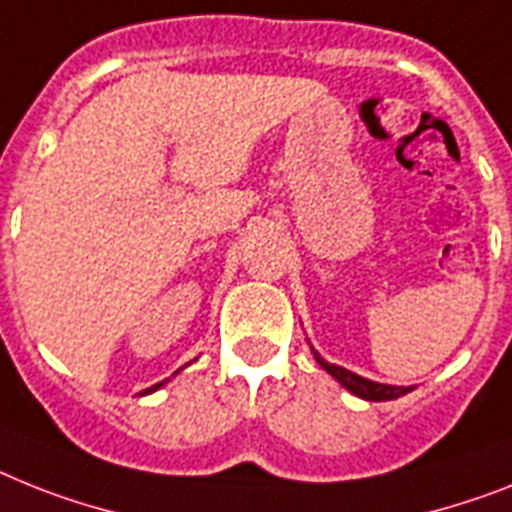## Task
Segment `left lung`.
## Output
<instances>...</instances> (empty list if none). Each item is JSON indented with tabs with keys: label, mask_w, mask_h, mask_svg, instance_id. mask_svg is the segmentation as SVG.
Returning a JSON list of instances; mask_svg holds the SVG:
<instances>
[{
	"label": "left lung",
	"mask_w": 512,
	"mask_h": 512,
	"mask_svg": "<svg viewBox=\"0 0 512 512\" xmlns=\"http://www.w3.org/2000/svg\"><path fill=\"white\" fill-rule=\"evenodd\" d=\"M316 361L322 363L324 369H327L329 374H332L342 387H345V390H350L353 395H358V398L363 400H377V403H382V400H395L400 398V395H405V392H411V387H392V384H379V382H371V379H363L358 377V374H353V371L342 369V366L327 363L319 356H316Z\"/></svg>",
	"instance_id": "left-lung-1"
}]
</instances>
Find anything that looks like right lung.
I'll return each instance as SVG.
<instances>
[{
	"mask_svg": "<svg viewBox=\"0 0 512 512\" xmlns=\"http://www.w3.org/2000/svg\"><path fill=\"white\" fill-rule=\"evenodd\" d=\"M156 387H162V382H159V384H154V387H149V390H143V392H154Z\"/></svg>",
	"mask_w": 512,
	"mask_h": 512,
	"instance_id": "add662e5",
	"label": "right lung"
}]
</instances>
